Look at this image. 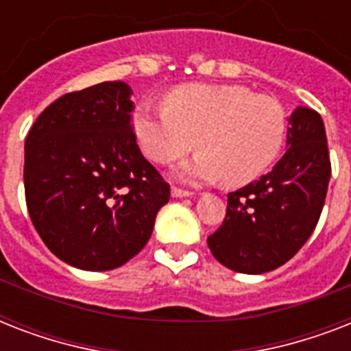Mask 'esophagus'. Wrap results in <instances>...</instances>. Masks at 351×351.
Listing matches in <instances>:
<instances>
[{"instance_id":"esophagus-1","label":"esophagus","mask_w":351,"mask_h":351,"mask_svg":"<svg viewBox=\"0 0 351 351\" xmlns=\"http://www.w3.org/2000/svg\"><path fill=\"white\" fill-rule=\"evenodd\" d=\"M171 193H173V197H176V198L191 197L193 195V191H189V189H182V187H173V189H171Z\"/></svg>"}]
</instances>
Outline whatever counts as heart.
I'll return each mask as SVG.
<instances>
[{
	"label": "heart",
	"mask_w": 351,
	"mask_h": 351,
	"mask_svg": "<svg viewBox=\"0 0 351 351\" xmlns=\"http://www.w3.org/2000/svg\"><path fill=\"white\" fill-rule=\"evenodd\" d=\"M134 131L143 154L156 164L184 158L197 143L191 175L240 187L275 164L288 118L275 98L244 85L187 84L169 90L164 107H140Z\"/></svg>",
	"instance_id": "heart-1"
}]
</instances>
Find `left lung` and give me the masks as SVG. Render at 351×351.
<instances>
[{
	"label": "left lung",
	"mask_w": 351,
	"mask_h": 351,
	"mask_svg": "<svg viewBox=\"0 0 351 351\" xmlns=\"http://www.w3.org/2000/svg\"><path fill=\"white\" fill-rule=\"evenodd\" d=\"M288 145L273 171L228 195L224 222L208 237L215 258L233 271L256 275L286 264L321 219L332 175L321 114L297 107Z\"/></svg>",
	"instance_id": "1"
}]
</instances>
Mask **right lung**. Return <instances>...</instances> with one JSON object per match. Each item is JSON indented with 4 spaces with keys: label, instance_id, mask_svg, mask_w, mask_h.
Returning a JSON list of instances; mask_svg holds the SVG:
<instances>
[{
    "label": "right lung",
    "instance_id": "right-lung-1",
    "mask_svg": "<svg viewBox=\"0 0 351 351\" xmlns=\"http://www.w3.org/2000/svg\"><path fill=\"white\" fill-rule=\"evenodd\" d=\"M131 89L104 82L52 101L25 140V202L49 250L107 271L142 251L171 187L143 158Z\"/></svg>",
    "mask_w": 351,
    "mask_h": 351
}]
</instances>
